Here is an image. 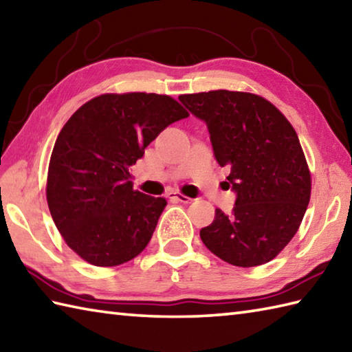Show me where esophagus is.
<instances>
[{
	"label": "esophagus",
	"instance_id": "esophagus-1",
	"mask_svg": "<svg viewBox=\"0 0 352 352\" xmlns=\"http://www.w3.org/2000/svg\"><path fill=\"white\" fill-rule=\"evenodd\" d=\"M170 199H175V201L178 203H183V204H189L192 203V198L186 197V195H182V194H177V192H172V194L168 195Z\"/></svg>",
	"mask_w": 352,
	"mask_h": 352
}]
</instances>
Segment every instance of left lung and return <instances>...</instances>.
I'll return each instance as SVG.
<instances>
[{
    "mask_svg": "<svg viewBox=\"0 0 352 352\" xmlns=\"http://www.w3.org/2000/svg\"><path fill=\"white\" fill-rule=\"evenodd\" d=\"M180 102L208 125L219 166H229L235 208L199 230L208 249L236 267L263 265L296 235L311 195V175L292 123L261 96L217 89Z\"/></svg>",
    "mask_w": 352,
    "mask_h": 352,
    "instance_id": "1",
    "label": "left lung"
}]
</instances>
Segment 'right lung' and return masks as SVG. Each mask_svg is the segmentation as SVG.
I'll return each mask as SVG.
<instances>
[{
    "label": "right lung",
    "mask_w": 352,
    "mask_h": 352,
    "mask_svg": "<svg viewBox=\"0 0 352 352\" xmlns=\"http://www.w3.org/2000/svg\"><path fill=\"white\" fill-rule=\"evenodd\" d=\"M188 111L169 96L102 94L60 129L47 177V203L67 245L87 263L114 267L144 250L166 199L133 189L129 168Z\"/></svg>",
    "instance_id": "1"
}]
</instances>
